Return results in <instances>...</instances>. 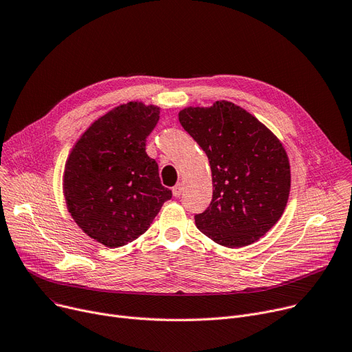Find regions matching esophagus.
<instances>
[{
  "instance_id": "obj_1",
  "label": "esophagus",
  "mask_w": 352,
  "mask_h": 352,
  "mask_svg": "<svg viewBox=\"0 0 352 352\" xmlns=\"http://www.w3.org/2000/svg\"><path fill=\"white\" fill-rule=\"evenodd\" d=\"M172 192H173V196H175V197H180V195H182V192H183V183H177V184L172 188Z\"/></svg>"
}]
</instances>
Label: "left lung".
Here are the masks:
<instances>
[{"instance_id": "left-lung-1", "label": "left lung", "mask_w": 352, "mask_h": 352, "mask_svg": "<svg viewBox=\"0 0 352 352\" xmlns=\"http://www.w3.org/2000/svg\"><path fill=\"white\" fill-rule=\"evenodd\" d=\"M182 126L206 152L212 200L195 215L197 228L227 248L247 247L272 228L290 192V165L282 142L244 108L221 100L187 107Z\"/></svg>"}]
</instances>
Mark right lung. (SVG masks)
Here are the masks:
<instances>
[{
	"label": "right lung",
	"instance_id": "right-lung-1",
	"mask_svg": "<svg viewBox=\"0 0 352 352\" xmlns=\"http://www.w3.org/2000/svg\"><path fill=\"white\" fill-rule=\"evenodd\" d=\"M159 113V107L140 101L118 105L87 128L67 157V210L80 228L108 248L142 235L172 199L145 151Z\"/></svg>",
	"mask_w": 352,
	"mask_h": 352
}]
</instances>
